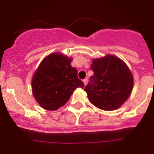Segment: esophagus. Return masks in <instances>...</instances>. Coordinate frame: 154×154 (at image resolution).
I'll return each instance as SVG.
<instances>
[{
  "instance_id": "obj_1",
  "label": "esophagus",
  "mask_w": 154,
  "mask_h": 154,
  "mask_svg": "<svg viewBox=\"0 0 154 154\" xmlns=\"http://www.w3.org/2000/svg\"><path fill=\"white\" fill-rule=\"evenodd\" d=\"M83 82L84 84H85V85H86L87 83H88V79H83Z\"/></svg>"
}]
</instances>
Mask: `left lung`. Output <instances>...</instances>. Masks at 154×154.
Returning <instances> with one entry per match:
<instances>
[{
    "label": "left lung",
    "instance_id": "8db88e82",
    "mask_svg": "<svg viewBox=\"0 0 154 154\" xmlns=\"http://www.w3.org/2000/svg\"><path fill=\"white\" fill-rule=\"evenodd\" d=\"M93 75L84 90L89 100L103 110H115L130 97L133 77L126 64L120 58L109 55L92 60Z\"/></svg>",
    "mask_w": 154,
    "mask_h": 154
}]
</instances>
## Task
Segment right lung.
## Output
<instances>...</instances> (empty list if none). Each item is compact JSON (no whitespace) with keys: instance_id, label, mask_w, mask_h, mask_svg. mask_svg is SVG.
<instances>
[{"instance_id":"1","label":"right lung","mask_w":154,"mask_h":154,"mask_svg":"<svg viewBox=\"0 0 154 154\" xmlns=\"http://www.w3.org/2000/svg\"><path fill=\"white\" fill-rule=\"evenodd\" d=\"M72 60L60 53H52L43 59L34 74L33 96L45 109H58L67 103L75 89L84 88L78 71L71 65Z\"/></svg>"}]
</instances>
